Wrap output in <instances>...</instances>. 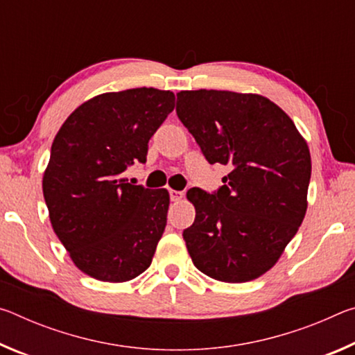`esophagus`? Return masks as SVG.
<instances>
[{
	"label": "esophagus",
	"instance_id": "obj_1",
	"mask_svg": "<svg viewBox=\"0 0 355 355\" xmlns=\"http://www.w3.org/2000/svg\"><path fill=\"white\" fill-rule=\"evenodd\" d=\"M169 196H171V200L172 202H178L183 199L184 192L183 191H175V189H169Z\"/></svg>",
	"mask_w": 355,
	"mask_h": 355
}]
</instances>
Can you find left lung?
Returning <instances> with one entry per match:
<instances>
[{"label": "left lung", "instance_id": "left-lung-1", "mask_svg": "<svg viewBox=\"0 0 355 355\" xmlns=\"http://www.w3.org/2000/svg\"><path fill=\"white\" fill-rule=\"evenodd\" d=\"M177 116L209 164L232 169L211 194L188 191L196 219L183 239L192 263L228 284L260 277L307 211V142L277 105L255 94L183 91L177 94Z\"/></svg>", "mask_w": 355, "mask_h": 355}]
</instances>
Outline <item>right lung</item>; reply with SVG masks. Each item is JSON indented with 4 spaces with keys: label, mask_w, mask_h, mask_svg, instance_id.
<instances>
[{
    "label": "right lung",
    "mask_w": 355,
    "mask_h": 355,
    "mask_svg": "<svg viewBox=\"0 0 355 355\" xmlns=\"http://www.w3.org/2000/svg\"><path fill=\"white\" fill-rule=\"evenodd\" d=\"M173 106L175 95L153 87L101 94L76 107L53 141L42 183L53 230L94 279L127 282L152 263L169 192L122 173L146 163L150 137Z\"/></svg>",
    "instance_id": "right-lung-1"
}]
</instances>
